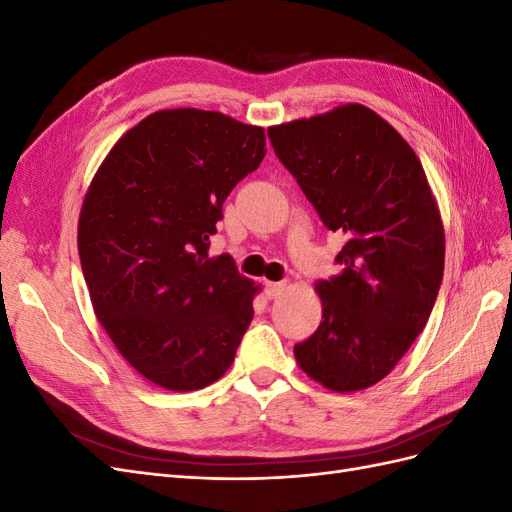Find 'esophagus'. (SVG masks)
Instances as JSON below:
<instances>
[{
    "mask_svg": "<svg viewBox=\"0 0 512 512\" xmlns=\"http://www.w3.org/2000/svg\"><path fill=\"white\" fill-rule=\"evenodd\" d=\"M284 288H286L284 282H269V284L265 286V294H267L269 299H277V297H280V294L284 292Z\"/></svg>",
    "mask_w": 512,
    "mask_h": 512,
    "instance_id": "obj_1",
    "label": "esophagus"
}]
</instances>
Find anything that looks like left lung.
<instances>
[{
    "mask_svg": "<svg viewBox=\"0 0 512 512\" xmlns=\"http://www.w3.org/2000/svg\"><path fill=\"white\" fill-rule=\"evenodd\" d=\"M322 224L342 232V273L320 280L322 320L294 346L305 374L337 393L389 376L421 335L444 273V226L421 160L363 104L267 130Z\"/></svg>",
    "mask_w": 512,
    "mask_h": 512,
    "instance_id": "left-lung-1",
    "label": "left lung"
}]
</instances>
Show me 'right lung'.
Instances as JSON below:
<instances>
[{
	"instance_id": "1",
	"label": "right lung",
	"mask_w": 512,
	"mask_h": 512,
	"mask_svg": "<svg viewBox=\"0 0 512 512\" xmlns=\"http://www.w3.org/2000/svg\"><path fill=\"white\" fill-rule=\"evenodd\" d=\"M265 130L198 108L145 117L108 151L79 218L94 312L138 374L196 391L235 361L258 286L209 237L235 185L267 153Z\"/></svg>"
}]
</instances>
